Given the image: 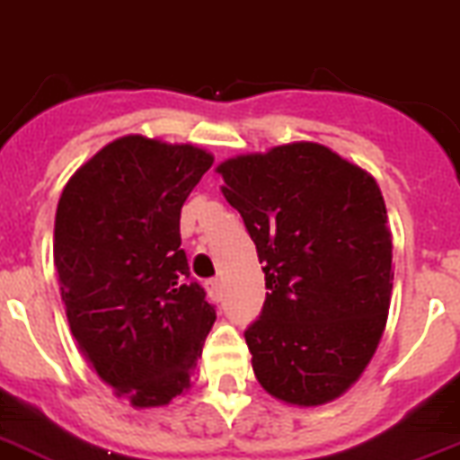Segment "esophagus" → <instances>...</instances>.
<instances>
[{"label": "esophagus", "mask_w": 460, "mask_h": 460, "mask_svg": "<svg viewBox=\"0 0 460 460\" xmlns=\"http://www.w3.org/2000/svg\"><path fill=\"white\" fill-rule=\"evenodd\" d=\"M206 289H208V295H210V299L219 302V296H222V283H219L217 278H215V280H208Z\"/></svg>", "instance_id": "esophagus-1"}]
</instances>
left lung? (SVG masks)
<instances>
[{
    "label": "left lung",
    "mask_w": 460,
    "mask_h": 460,
    "mask_svg": "<svg viewBox=\"0 0 460 460\" xmlns=\"http://www.w3.org/2000/svg\"><path fill=\"white\" fill-rule=\"evenodd\" d=\"M266 280L245 330L269 395L318 407L349 391L376 353L393 295V234L367 171L318 142H289L217 165Z\"/></svg>",
    "instance_id": "8db88e82"
}]
</instances>
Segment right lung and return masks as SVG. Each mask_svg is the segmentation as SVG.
Returning <instances> with one entry per match:
<instances>
[{
	"instance_id": "right-lung-1",
	"label": "right lung",
	"mask_w": 460,
	"mask_h": 460,
	"mask_svg": "<svg viewBox=\"0 0 460 460\" xmlns=\"http://www.w3.org/2000/svg\"><path fill=\"white\" fill-rule=\"evenodd\" d=\"M212 161L196 145L123 135L88 158L58 200L53 261L69 330L135 409L189 391L217 318L180 248V212Z\"/></svg>"
}]
</instances>
